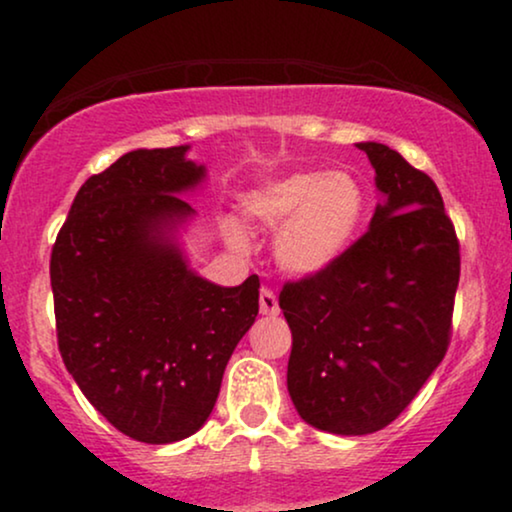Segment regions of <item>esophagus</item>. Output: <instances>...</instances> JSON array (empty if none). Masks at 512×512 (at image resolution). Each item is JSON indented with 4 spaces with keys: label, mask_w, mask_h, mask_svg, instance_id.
<instances>
[{
    "label": "esophagus",
    "mask_w": 512,
    "mask_h": 512,
    "mask_svg": "<svg viewBox=\"0 0 512 512\" xmlns=\"http://www.w3.org/2000/svg\"><path fill=\"white\" fill-rule=\"evenodd\" d=\"M260 313L262 315H279V301H276L272 289L260 291Z\"/></svg>",
    "instance_id": "1"
}]
</instances>
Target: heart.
Here are the masks:
<instances>
[{"label":"heart","instance_id":"heart-1","mask_svg":"<svg viewBox=\"0 0 512 512\" xmlns=\"http://www.w3.org/2000/svg\"><path fill=\"white\" fill-rule=\"evenodd\" d=\"M243 216L257 226H279L274 260L291 276H317L349 252L366 219L368 195L349 170H298L264 180L243 197ZM228 240L245 245L240 226H228Z\"/></svg>","mask_w":512,"mask_h":512}]
</instances>
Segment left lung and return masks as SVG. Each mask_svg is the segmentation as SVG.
Segmentation results:
<instances>
[{"mask_svg":"<svg viewBox=\"0 0 512 512\" xmlns=\"http://www.w3.org/2000/svg\"><path fill=\"white\" fill-rule=\"evenodd\" d=\"M383 202L327 272L286 284V385L305 424L366 436L397 419L450 342L460 245L436 182L390 146L361 142Z\"/></svg>","mask_w":512,"mask_h":512,"instance_id":"obj_1","label":"left lung"}]
</instances>
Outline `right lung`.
I'll return each mask as SVG.
<instances>
[{"instance_id":"obj_1","label":"right lung","mask_w":512,"mask_h":512,"mask_svg":"<svg viewBox=\"0 0 512 512\" xmlns=\"http://www.w3.org/2000/svg\"><path fill=\"white\" fill-rule=\"evenodd\" d=\"M190 146L137 149L76 192L50 257L57 342L117 431L166 445L197 433L260 310V279L219 286L187 262L180 195L207 180Z\"/></svg>"}]
</instances>
